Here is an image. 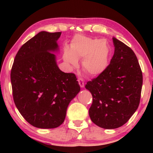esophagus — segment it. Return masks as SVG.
Listing matches in <instances>:
<instances>
[{
    "mask_svg": "<svg viewBox=\"0 0 153 153\" xmlns=\"http://www.w3.org/2000/svg\"><path fill=\"white\" fill-rule=\"evenodd\" d=\"M78 81H79V85H80V87L84 88V81H83V79L81 78H79L78 79Z\"/></svg>",
    "mask_w": 153,
    "mask_h": 153,
    "instance_id": "34e87169",
    "label": "esophagus"
}]
</instances>
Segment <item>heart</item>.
I'll list each match as a JSON object with an SVG mask.
<instances>
[{"label": "heart", "mask_w": 153, "mask_h": 153, "mask_svg": "<svg viewBox=\"0 0 153 153\" xmlns=\"http://www.w3.org/2000/svg\"><path fill=\"white\" fill-rule=\"evenodd\" d=\"M112 47L105 39L93 38L76 35L71 39L70 48L65 47L62 59L71 68L79 65L82 59L83 70L91 76H98L105 72L110 64Z\"/></svg>", "instance_id": "1"}]
</instances>
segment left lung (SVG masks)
<instances>
[{
  "instance_id": "left-lung-1",
  "label": "left lung",
  "mask_w": 153,
  "mask_h": 153,
  "mask_svg": "<svg viewBox=\"0 0 153 153\" xmlns=\"http://www.w3.org/2000/svg\"><path fill=\"white\" fill-rule=\"evenodd\" d=\"M113 42L114 54L108 68L85 86L93 96L90 118L104 129L118 128L129 120L139 105L143 83L134 51L116 37Z\"/></svg>"
}]
</instances>
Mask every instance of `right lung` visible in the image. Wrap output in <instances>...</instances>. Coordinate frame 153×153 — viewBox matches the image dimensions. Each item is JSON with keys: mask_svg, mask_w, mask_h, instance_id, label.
Here are the masks:
<instances>
[{"mask_svg": "<svg viewBox=\"0 0 153 153\" xmlns=\"http://www.w3.org/2000/svg\"><path fill=\"white\" fill-rule=\"evenodd\" d=\"M60 35L37 33L20 48L12 68L14 103L25 120L37 128L62 124L69 104L81 91L76 76L62 72L57 65Z\"/></svg>", "mask_w": 153, "mask_h": 153, "instance_id": "add662e5", "label": "right lung"}]
</instances>
